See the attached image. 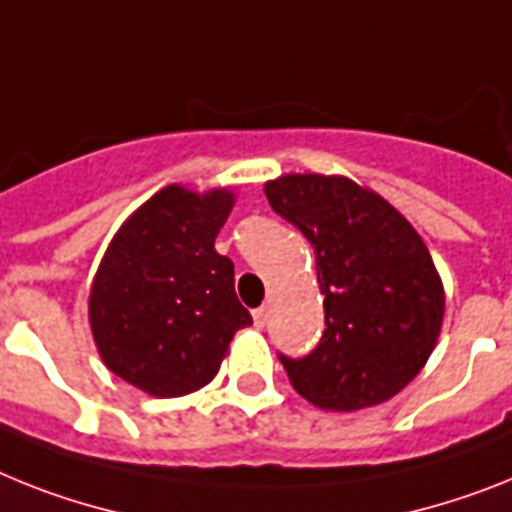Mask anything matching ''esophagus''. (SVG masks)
I'll list each match as a JSON object with an SVG mask.
<instances>
[{"label": "esophagus", "instance_id": "1", "mask_svg": "<svg viewBox=\"0 0 512 512\" xmlns=\"http://www.w3.org/2000/svg\"><path fill=\"white\" fill-rule=\"evenodd\" d=\"M252 320H255V328H265V325H268V309L257 307L255 312H252Z\"/></svg>", "mask_w": 512, "mask_h": 512}]
</instances>
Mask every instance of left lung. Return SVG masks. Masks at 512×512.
Segmentation results:
<instances>
[{"instance_id": "left-lung-1", "label": "left lung", "mask_w": 512, "mask_h": 512, "mask_svg": "<svg viewBox=\"0 0 512 512\" xmlns=\"http://www.w3.org/2000/svg\"><path fill=\"white\" fill-rule=\"evenodd\" d=\"M265 197L315 247L325 296L317 349L302 359L278 354L296 393L328 411H359L401 393L427 364L445 312L422 236L346 176H281L265 184Z\"/></svg>"}]
</instances>
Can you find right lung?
Listing matches in <instances>:
<instances>
[{"label":"right lung","mask_w":512,"mask_h":512,"mask_svg":"<svg viewBox=\"0 0 512 512\" xmlns=\"http://www.w3.org/2000/svg\"><path fill=\"white\" fill-rule=\"evenodd\" d=\"M229 190L163 187L122 223L90 286V330L103 364L158 398L200 390L252 315L236 299L234 263L216 236Z\"/></svg>","instance_id":"add662e5"}]
</instances>
